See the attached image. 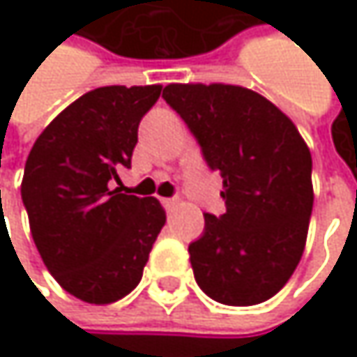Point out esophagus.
Returning a JSON list of instances; mask_svg holds the SVG:
<instances>
[{
  "label": "esophagus",
  "instance_id": "obj_1",
  "mask_svg": "<svg viewBox=\"0 0 357 357\" xmlns=\"http://www.w3.org/2000/svg\"><path fill=\"white\" fill-rule=\"evenodd\" d=\"M176 198H161V204L165 206V208H172V206H176Z\"/></svg>",
  "mask_w": 357,
  "mask_h": 357
}]
</instances>
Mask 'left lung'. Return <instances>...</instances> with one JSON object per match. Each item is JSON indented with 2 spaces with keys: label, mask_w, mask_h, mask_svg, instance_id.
<instances>
[{
  "label": "left lung",
  "mask_w": 357,
  "mask_h": 357,
  "mask_svg": "<svg viewBox=\"0 0 357 357\" xmlns=\"http://www.w3.org/2000/svg\"><path fill=\"white\" fill-rule=\"evenodd\" d=\"M208 169L223 178L225 213H204L188 246L198 287L219 304L254 306L294 275L312 215V157L294 121L262 95L234 84H169Z\"/></svg>",
  "instance_id": "8db88e82"
}]
</instances>
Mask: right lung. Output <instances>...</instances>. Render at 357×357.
Returning <instances> with one entry per match:
<instances>
[{
  "label": "right lung",
  "instance_id": "right-lung-1",
  "mask_svg": "<svg viewBox=\"0 0 357 357\" xmlns=\"http://www.w3.org/2000/svg\"><path fill=\"white\" fill-rule=\"evenodd\" d=\"M161 89L89 91L43 130L26 159L20 192L36 250L55 281L82 302L128 296L165 225L157 198L113 190Z\"/></svg>",
  "mask_w": 357,
  "mask_h": 357
}]
</instances>
